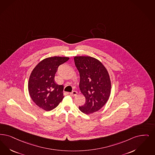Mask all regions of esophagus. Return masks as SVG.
<instances>
[{
    "mask_svg": "<svg viewBox=\"0 0 155 155\" xmlns=\"http://www.w3.org/2000/svg\"><path fill=\"white\" fill-rule=\"evenodd\" d=\"M77 93H78V92H77V91H74L71 92V93H70V94L71 96H75L77 94Z\"/></svg>",
    "mask_w": 155,
    "mask_h": 155,
    "instance_id": "esophagus-1",
    "label": "esophagus"
}]
</instances>
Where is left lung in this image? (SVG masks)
<instances>
[{
    "label": "left lung",
    "mask_w": 155,
    "mask_h": 155,
    "mask_svg": "<svg viewBox=\"0 0 155 155\" xmlns=\"http://www.w3.org/2000/svg\"><path fill=\"white\" fill-rule=\"evenodd\" d=\"M75 66L80 76V89L85 103L79 107L85 114L99 111L108 101L111 93V81L104 65L90 56H75Z\"/></svg>",
    "instance_id": "8db88e82"
}]
</instances>
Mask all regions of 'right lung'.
<instances>
[{
    "instance_id": "obj_1",
    "label": "right lung",
    "mask_w": 155,
    "mask_h": 155,
    "mask_svg": "<svg viewBox=\"0 0 155 155\" xmlns=\"http://www.w3.org/2000/svg\"><path fill=\"white\" fill-rule=\"evenodd\" d=\"M68 57L54 56L44 59L33 70L28 82L30 96L35 103L46 111L56 108L63 99V85H58L55 75L58 67L67 62Z\"/></svg>"
}]
</instances>
